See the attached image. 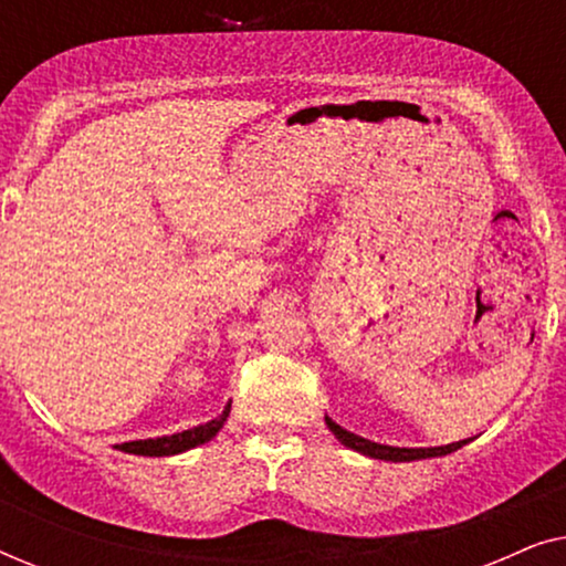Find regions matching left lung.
Returning <instances> with one entry per match:
<instances>
[{
    "mask_svg": "<svg viewBox=\"0 0 566 566\" xmlns=\"http://www.w3.org/2000/svg\"><path fill=\"white\" fill-rule=\"evenodd\" d=\"M327 428L335 432L339 443H345L353 451H358L363 455H370V459H381V461H417V459H436V455H446L459 451L461 446H467V440H459V443H448V446H438V448H394V446H381L374 443V440H366L360 436H355L350 430H343L337 422H332L329 417H324Z\"/></svg>",
    "mask_w": 566,
    "mask_h": 566,
    "instance_id": "1",
    "label": "left lung"
}]
</instances>
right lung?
Masks as SVG:
<instances>
[{
	"instance_id": "obj_1",
	"label": "right lung",
	"mask_w": 566,
	"mask_h": 566,
	"mask_svg": "<svg viewBox=\"0 0 566 566\" xmlns=\"http://www.w3.org/2000/svg\"><path fill=\"white\" fill-rule=\"evenodd\" d=\"M231 412V401L223 407V412L216 417V420L198 424V428L177 432V436H165V438H149V440H130V443H120L118 451L123 453H136V455H175L182 451H190L206 440H211L216 432L223 428L227 417Z\"/></svg>"
}]
</instances>
